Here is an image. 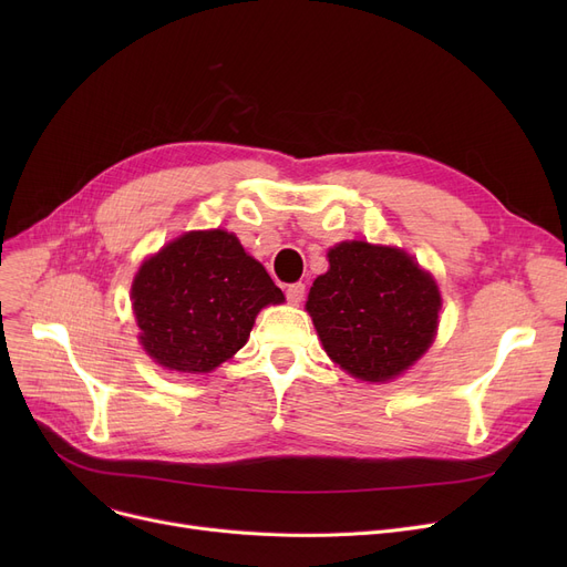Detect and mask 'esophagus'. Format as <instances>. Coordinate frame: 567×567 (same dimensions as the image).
Listing matches in <instances>:
<instances>
[{
	"mask_svg": "<svg viewBox=\"0 0 567 567\" xmlns=\"http://www.w3.org/2000/svg\"><path fill=\"white\" fill-rule=\"evenodd\" d=\"M303 296H306V285H303V282H291V285L287 287V299H289V303L299 306V303L303 301Z\"/></svg>",
	"mask_w": 567,
	"mask_h": 567,
	"instance_id": "1",
	"label": "esophagus"
}]
</instances>
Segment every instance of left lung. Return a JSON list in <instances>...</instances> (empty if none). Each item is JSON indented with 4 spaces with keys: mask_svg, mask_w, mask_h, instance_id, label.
Returning <instances> with one entry per match:
<instances>
[{
    "mask_svg": "<svg viewBox=\"0 0 567 567\" xmlns=\"http://www.w3.org/2000/svg\"><path fill=\"white\" fill-rule=\"evenodd\" d=\"M319 340L344 372L383 383L400 377L436 336L441 293L400 248L342 241L308 293Z\"/></svg>",
    "mask_w": 567,
    "mask_h": 567,
    "instance_id": "obj_1",
    "label": "left lung"
}]
</instances>
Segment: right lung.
I'll return each mask as SVG.
<instances>
[{
	"label": "right lung",
	"instance_id": "1",
	"mask_svg": "<svg viewBox=\"0 0 567 567\" xmlns=\"http://www.w3.org/2000/svg\"><path fill=\"white\" fill-rule=\"evenodd\" d=\"M131 299L154 363L206 374L248 342L259 310L282 303L285 293L231 231L206 229L144 259Z\"/></svg>",
	"mask_w": 567,
	"mask_h": 567
}]
</instances>
